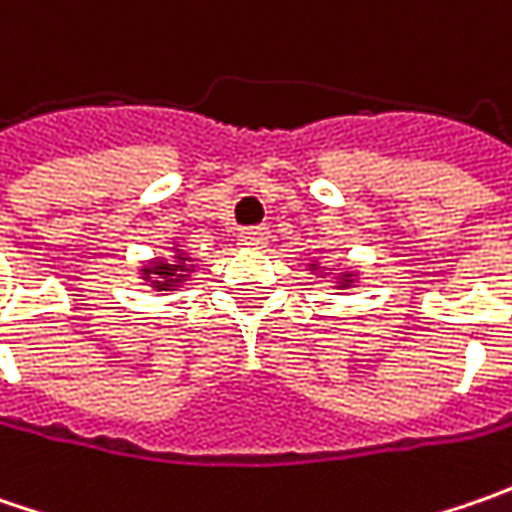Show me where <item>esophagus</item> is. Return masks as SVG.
I'll return each mask as SVG.
<instances>
[{
    "instance_id": "1",
    "label": "esophagus",
    "mask_w": 512,
    "mask_h": 512,
    "mask_svg": "<svg viewBox=\"0 0 512 512\" xmlns=\"http://www.w3.org/2000/svg\"><path fill=\"white\" fill-rule=\"evenodd\" d=\"M267 239H270V230L267 227H247V230H242V236H239V242L245 247H265Z\"/></svg>"
}]
</instances>
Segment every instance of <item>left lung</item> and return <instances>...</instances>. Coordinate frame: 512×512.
Segmentation results:
<instances>
[{"instance_id":"left-lung-1","label":"left lung","mask_w":512,"mask_h":512,"mask_svg":"<svg viewBox=\"0 0 512 512\" xmlns=\"http://www.w3.org/2000/svg\"><path fill=\"white\" fill-rule=\"evenodd\" d=\"M310 270H319V265H310ZM353 279H356V273L344 270L342 276H339V282H336V285H339V287H350V285H353Z\"/></svg>"}]
</instances>
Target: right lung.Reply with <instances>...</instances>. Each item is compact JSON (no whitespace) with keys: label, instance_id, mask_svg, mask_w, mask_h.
Returning <instances> with one entry per match:
<instances>
[{"label":"right lung","instance_id":"obj_1","mask_svg":"<svg viewBox=\"0 0 512 512\" xmlns=\"http://www.w3.org/2000/svg\"><path fill=\"white\" fill-rule=\"evenodd\" d=\"M193 259L182 253V250H176L173 253V262L168 259H156V262H150L148 267H142V279L148 282L153 290H176V287L185 282V276L193 270L190 265Z\"/></svg>","mask_w":512,"mask_h":512}]
</instances>
